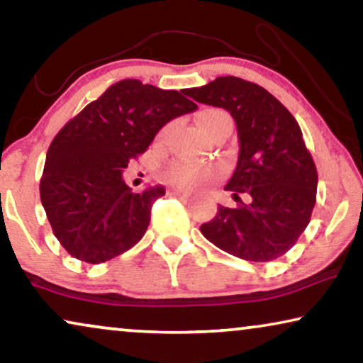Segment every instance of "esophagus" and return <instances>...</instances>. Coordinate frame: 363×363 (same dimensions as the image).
Returning <instances> with one entry per match:
<instances>
[{"instance_id": "34e87169", "label": "esophagus", "mask_w": 363, "mask_h": 363, "mask_svg": "<svg viewBox=\"0 0 363 363\" xmlns=\"http://www.w3.org/2000/svg\"><path fill=\"white\" fill-rule=\"evenodd\" d=\"M171 196H176V197H182V199H189L191 197V194L186 192V191H181V189H171Z\"/></svg>"}]
</instances>
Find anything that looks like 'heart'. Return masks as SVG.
I'll return each instance as SVG.
<instances>
[{"mask_svg":"<svg viewBox=\"0 0 363 363\" xmlns=\"http://www.w3.org/2000/svg\"><path fill=\"white\" fill-rule=\"evenodd\" d=\"M230 120L227 113H223L220 110H203L201 115H199V126H201L202 131L207 133L216 128L217 125H220L222 121ZM166 130H162L161 135H164ZM218 176V171L213 169V167H199L196 164H191V162L184 161H176L167 167L164 171V181L171 186L179 187V189H194L202 186V184L211 182Z\"/></svg>","mask_w":363,"mask_h":363,"instance_id":"obj_1","label":"heart"}]
</instances>
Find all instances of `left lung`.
I'll list each match as a JSON object with an SVG mask.
<instances>
[{
	"label": "left lung",
	"mask_w": 363,
	"mask_h": 363,
	"mask_svg": "<svg viewBox=\"0 0 363 363\" xmlns=\"http://www.w3.org/2000/svg\"><path fill=\"white\" fill-rule=\"evenodd\" d=\"M187 95L230 111L240 141L237 167L225 186L238 207L218 206L217 216L201 225L202 235L248 262L283 257L308 227L318 191V171L298 121L263 86L232 75Z\"/></svg>",
	"instance_id": "left-lung-1"
}]
</instances>
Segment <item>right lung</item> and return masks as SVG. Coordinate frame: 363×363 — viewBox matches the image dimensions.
<instances>
[{"mask_svg": "<svg viewBox=\"0 0 363 363\" xmlns=\"http://www.w3.org/2000/svg\"><path fill=\"white\" fill-rule=\"evenodd\" d=\"M186 94L125 79L64 125L50 143L40 202L55 238L74 258L104 263L140 242L164 187L131 192L121 172L156 133L197 108Z\"/></svg>", "mask_w": 363, "mask_h": 363, "instance_id": "right-lung-1", "label": "right lung"}]
</instances>
